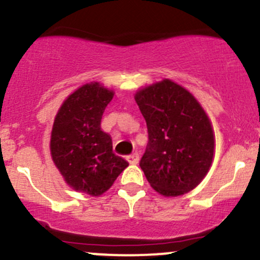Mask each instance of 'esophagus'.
Listing matches in <instances>:
<instances>
[{"label":"esophagus","mask_w":260,"mask_h":260,"mask_svg":"<svg viewBox=\"0 0 260 260\" xmlns=\"http://www.w3.org/2000/svg\"><path fill=\"white\" fill-rule=\"evenodd\" d=\"M126 160H127V162L131 165L139 164V153L135 152V153H133V155H129L126 157Z\"/></svg>","instance_id":"1"}]
</instances>
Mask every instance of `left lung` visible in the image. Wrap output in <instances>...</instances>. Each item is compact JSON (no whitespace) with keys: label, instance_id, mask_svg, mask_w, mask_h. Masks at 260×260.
<instances>
[{"label":"left lung","instance_id":"left-lung-1","mask_svg":"<svg viewBox=\"0 0 260 260\" xmlns=\"http://www.w3.org/2000/svg\"><path fill=\"white\" fill-rule=\"evenodd\" d=\"M135 100L149 131L140 167L150 186L165 197L196 188L211 169L216 142L198 100L170 79L139 89Z\"/></svg>","mask_w":260,"mask_h":260}]
</instances>
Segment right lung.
<instances>
[{
	"label": "right lung",
	"instance_id": "add662e5",
	"mask_svg": "<svg viewBox=\"0 0 260 260\" xmlns=\"http://www.w3.org/2000/svg\"><path fill=\"white\" fill-rule=\"evenodd\" d=\"M114 90L98 82L79 86L60 105L51 133L52 160L74 191L98 197L129 166L113 152V141L100 122Z\"/></svg>",
	"mask_w": 260,
	"mask_h": 260
}]
</instances>
